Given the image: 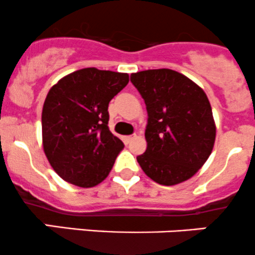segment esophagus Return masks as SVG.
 <instances>
[{
    "mask_svg": "<svg viewBox=\"0 0 255 255\" xmlns=\"http://www.w3.org/2000/svg\"><path fill=\"white\" fill-rule=\"evenodd\" d=\"M133 138H136V135H128V136H125V141H127V143H130V142L132 141Z\"/></svg>",
    "mask_w": 255,
    "mask_h": 255,
    "instance_id": "34e87169",
    "label": "esophagus"
}]
</instances>
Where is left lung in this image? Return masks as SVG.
I'll use <instances>...</instances> for the list:
<instances>
[{"mask_svg": "<svg viewBox=\"0 0 255 255\" xmlns=\"http://www.w3.org/2000/svg\"><path fill=\"white\" fill-rule=\"evenodd\" d=\"M131 83L146 103L147 149L142 170L159 185L191 179L209 158L216 128L207 95L191 79L171 69L133 73Z\"/></svg>", "mask_w": 255, "mask_h": 255, "instance_id": "8db88e82", "label": "left lung"}]
</instances>
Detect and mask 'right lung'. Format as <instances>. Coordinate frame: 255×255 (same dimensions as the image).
<instances>
[{"mask_svg": "<svg viewBox=\"0 0 255 255\" xmlns=\"http://www.w3.org/2000/svg\"><path fill=\"white\" fill-rule=\"evenodd\" d=\"M127 73L85 68L51 87L42 108V144L53 170L79 187L108 176L122 139L108 128V105L127 86Z\"/></svg>", "mask_w": 255, "mask_h": 255, "instance_id": "obj_1", "label": "right lung"}]
</instances>
